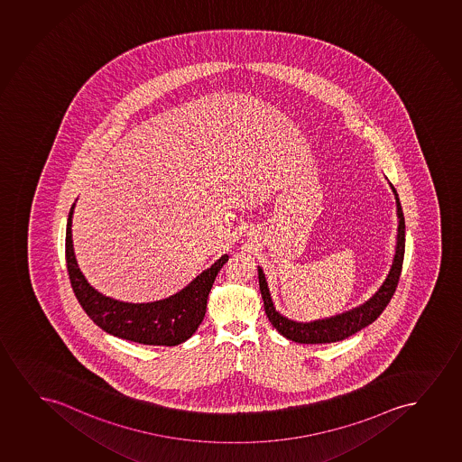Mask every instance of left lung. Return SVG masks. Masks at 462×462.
Segmentation results:
<instances>
[{
  "mask_svg": "<svg viewBox=\"0 0 462 462\" xmlns=\"http://www.w3.org/2000/svg\"><path fill=\"white\" fill-rule=\"evenodd\" d=\"M392 186V185H390ZM392 191L395 194L396 215H398V235H396L395 255L390 266L389 274L379 287L378 291L373 294L370 300H365L359 307H354L347 312L340 313L336 317L317 319L310 323H298L293 319H288L277 312L276 307L271 300L268 282L264 279L263 270L258 266V283L263 300L264 312L270 318V323L276 328L281 336L296 343L306 345H318V343H334L345 340L360 329L372 324L376 318L383 312L392 296L395 293L396 285L402 276V258H404V243H406V226H404V215H402V204L396 194V189L392 186Z\"/></svg>",
  "mask_w": 462,
  "mask_h": 462,
  "instance_id": "8db88e82",
  "label": "left lung"
}]
</instances>
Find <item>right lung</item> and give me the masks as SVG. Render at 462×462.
<instances>
[{
	"mask_svg": "<svg viewBox=\"0 0 462 462\" xmlns=\"http://www.w3.org/2000/svg\"><path fill=\"white\" fill-rule=\"evenodd\" d=\"M73 208L69 211L66 230V262L69 279L73 293L77 296L84 312L94 323L111 336L130 342L153 345V346H175L191 338L204 321L207 300L213 282L228 255L224 254L210 268L202 271L191 283L179 293L155 302L132 304L113 300L98 293L90 287L79 268L73 252L72 217Z\"/></svg>",
	"mask_w": 462,
	"mask_h": 462,
	"instance_id": "add662e5",
	"label": "right lung"
}]
</instances>
